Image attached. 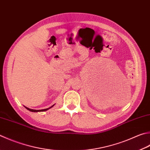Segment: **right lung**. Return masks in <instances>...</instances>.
<instances>
[{
	"label": "right lung",
	"mask_w": 150,
	"mask_h": 150,
	"mask_svg": "<svg viewBox=\"0 0 150 150\" xmlns=\"http://www.w3.org/2000/svg\"><path fill=\"white\" fill-rule=\"evenodd\" d=\"M54 106V104H53V106H52L51 107H50V108H46V109H43V110H33V109H30V108H27V107H25V108H26L28 110H29V111H30V112H44V111H46V110H49L50 108H52V107Z\"/></svg>",
	"instance_id": "1"
}]
</instances>
